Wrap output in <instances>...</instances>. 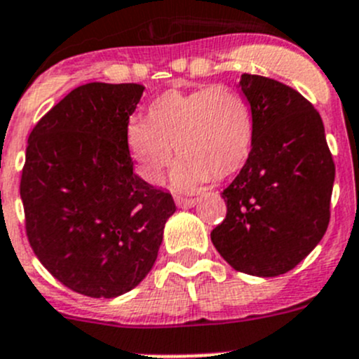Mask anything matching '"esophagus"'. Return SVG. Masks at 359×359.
I'll list each match as a JSON object with an SVG mask.
<instances>
[{"label": "esophagus", "instance_id": "34e87169", "mask_svg": "<svg viewBox=\"0 0 359 359\" xmlns=\"http://www.w3.org/2000/svg\"><path fill=\"white\" fill-rule=\"evenodd\" d=\"M175 203L177 206H180V208H191V206H194L198 203L196 198H182V196H175Z\"/></svg>", "mask_w": 359, "mask_h": 359}]
</instances>
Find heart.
Segmentation results:
<instances>
[{
	"label": "heart",
	"mask_w": 359,
	"mask_h": 359,
	"mask_svg": "<svg viewBox=\"0 0 359 359\" xmlns=\"http://www.w3.org/2000/svg\"><path fill=\"white\" fill-rule=\"evenodd\" d=\"M252 142V109L240 92L226 85L166 92L149 107V123L128 126L130 151L147 182H158L177 149L182 161L173 172V182L179 187L238 172Z\"/></svg>",
	"instance_id": "1"
}]
</instances>
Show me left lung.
<instances>
[{
  "label": "left lung",
  "instance_id": "left-lung-1",
  "mask_svg": "<svg viewBox=\"0 0 359 359\" xmlns=\"http://www.w3.org/2000/svg\"><path fill=\"white\" fill-rule=\"evenodd\" d=\"M240 86L252 109V151L220 193L227 213L210 236L231 267L273 278L327 233L335 165L320 112L297 90L257 74L241 76Z\"/></svg>",
  "mask_w": 359,
  "mask_h": 359
}]
</instances>
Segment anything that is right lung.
Returning a JSON list of instances; mask_svg holds the SVG:
<instances>
[{"label": "right lung", "mask_w": 359, "mask_h": 359, "mask_svg": "<svg viewBox=\"0 0 359 359\" xmlns=\"http://www.w3.org/2000/svg\"><path fill=\"white\" fill-rule=\"evenodd\" d=\"M144 86L86 83L32 128L20 177L32 252L72 292L112 299L135 288L175 212L170 193L133 173L128 121Z\"/></svg>", "instance_id": "obj_1"}]
</instances>
